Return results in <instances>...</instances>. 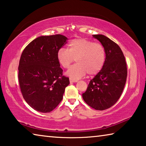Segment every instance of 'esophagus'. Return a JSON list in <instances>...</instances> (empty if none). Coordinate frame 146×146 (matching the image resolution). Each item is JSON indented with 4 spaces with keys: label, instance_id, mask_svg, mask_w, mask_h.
<instances>
[{
    "label": "esophagus",
    "instance_id": "obj_1",
    "mask_svg": "<svg viewBox=\"0 0 146 146\" xmlns=\"http://www.w3.org/2000/svg\"><path fill=\"white\" fill-rule=\"evenodd\" d=\"M70 83H73V82H77V80H74V79H72V78H70Z\"/></svg>",
    "mask_w": 146,
    "mask_h": 146
}]
</instances>
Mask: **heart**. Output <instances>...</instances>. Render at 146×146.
Segmentation results:
<instances>
[{
    "instance_id": "b5f03b06",
    "label": "heart",
    "mask_w": 146,
    "mask_h": 146,
    "mask_svg": "<svg viewBox=\"0 0 146 146\" xmlns=\"http://www.w3.org/2000/svg\"><path fill=\"white\" fill-rule=\"evenodd\" d=\"M56 58L64 68L70 67L75 59L77 63L69 69L66 75L74 80H78L87 73L90 75L99 73L105 64L106 53L101 44L78 38L70 42L68 49H59Z\"/></svg>"
}]
</instances>
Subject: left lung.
<instances>
[{"label":"left lung","instance_id":"1","mask_svg":"<svg viewBox=\"0 0 146 146\" xmlns=\"http://www.w3.org/2000/svg\"><path fill=\"white\" fill-rule=\"evenodd\" d=\"M105 48L106 62L99 73L90 80L82 94L85 102L96 110H104L119 99L127 78V65L117 44L103 35H94Z\"/></svg>","mask_w":146,"mask_h":146}]
</instances>
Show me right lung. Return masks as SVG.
<instances>
[{
	"label": "right lung",
	"mask_w": 146,
	"mask_h": 146,
	"mask_svg": "<svg viewBox=\"0 0 146 146\" xmlns=\"http://www.w3.org/2000/svg\"><path fill=\"white\" fill-rule=\"evenodd\" d=\"M67 39L62 35L39 36L22 53L18 75L20 88L26 102L37 111H52L62 100L70 84L56 58L57 51Z\"/></svg>",
	"instance_id": "add662e5"
}]
</instances>
